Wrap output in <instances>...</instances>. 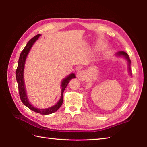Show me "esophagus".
Returning a JSON list of instances; mask_svg holds the SVG:
<instances>
[{
	"label": "esophagus",
	"instance_id": "1",
	"mask_svg": "<svg viewBox=\"0 0 147 147\" xmlns=\"http://www.w3.org/2000/svg\"><path fill=\"white\" fill-rule=\"evenodd\" d=\"M76 76L79 80L84 81L86 78V73L84 71H78L77 72Z\"/></svg>",
	"mask_w": 147,
	"mask_h": 147
}]
</instances>
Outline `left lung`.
I'll return each instance as SVG.
<instances>
[{
  "instance_id": "left-lung-1",
  "label": "left lung",
  "mask_w": 147,
  "mask_h": 147,
  "mask_svg": "<svg viewBox=\"0 0 147 147\" xmlns=\"http://www.w3.org/2000/svg\"><path fill=\"white\" fill-rule=\"evenodd\" d=\"M117 56H123L126 58V59L127 60V62H128V69H129V72L130 73V75H132L131 74V67H130V65H131V61L129 59V55H127V54L125 52H123V51H121V52H119L117 53L116 54Z\"/></svg>"
}]
</instances>
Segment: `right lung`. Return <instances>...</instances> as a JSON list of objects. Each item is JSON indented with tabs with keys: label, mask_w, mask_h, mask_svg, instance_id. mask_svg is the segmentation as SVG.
Listing matches in <instances>:
<instances>
[{
	"label": "right lung",
	"mask_w": 147,
	"mask_h": 147,
	"mask_svg": "<svg viewBox=\"0 0 147 147\" xmlns=\"http://www.w3.org/2000/svg\"><path fill=\"white\" fill-rule=\"evenodd\" d=\"M40 36V34L34 36L33 38L31 39L30 41L27 43L24 49L22 51L20 58L18 61V65L16 71V80L18 85V90L19 93H20V96L21 98V102H23L24 105H25L27 107H28L30 110H32L34 112H36L37 113L41 114L43 115H47L54 113L55 111H57L58 109L61 107V106L63 102V93L65 88H66L67 84L70 82V80L73 78H75V74L72 73L69 75L65 77V78L62 80L61 83V96L59 102L55 105L52 106L51 107L47 108L45 109H40L36 107H35L29 102L28 100V96L26 92V88L24 86V64H25V61L27 57V55L30 51L31 48L33 46V43H35L39 36Z\"/></svg>",
	"instance_id": "obj_1"
}]
</instances>
